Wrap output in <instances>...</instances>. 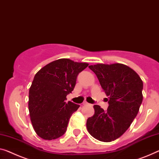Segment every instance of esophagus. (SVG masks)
<instances>
[{
    "label": "esophagus",
    "instance_id": "1",
    "mask_svg": "<svg viewBox=\"0 0 159 159\" xmlns=\"http://www.w3.org/2000/svg\"><path fill=\"white\" fill-rule=\"evenodd\" d=\"M83 105H84V106H86V105H89V103H87V102H86V101H85V102H84V103H83Z\"/></svg>",
    "mask_w": 159,
    "mask_h": 159
}]
</instances>
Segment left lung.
Here are the masks:
<instances>
[{"mask_svg": "<svg viewBox=\"0 0 159 159\" xmlns=\"http://www.w3.org/2000/svg\"><path fill=\"white\" fill-rule=\"evenodd\" d=\"M89 68L96 75L109 98L106 111L93 106L95 113L87 119V129L97 140L111 142L126 131L138 114L143 101V81L134 70L120 63Z\"/></svg>", "mask_w": 159, "mask_h": 159, "instance_id": "left-lung-1", "label": "left lung"}]
</instances>
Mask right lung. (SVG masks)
<instances>
[{
  "mask_svg": "<svg viewBox=\"0 0 159 159\" xmlns=\"http://www.w3.org/2000/svg\"><path fill=\"white\" fill-rule=\"evenodd\" d=\"M86 63L61 58L48 63L35 75L29 90L30 120L38 136L53 140L65 134L68 121L79 105L66 102L74 89L78 75Z\"/></svg>",
  "mask_w": 159,
  "mask_h": 159,
  "instance_id": "add662e5",
  "label": "right lung"
}]
</instances>
